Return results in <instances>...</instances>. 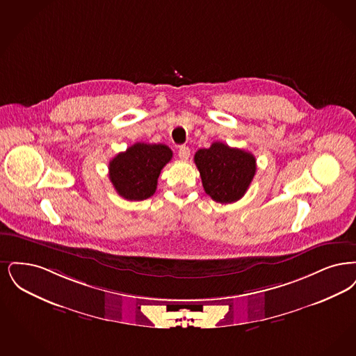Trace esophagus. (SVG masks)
<instances>
[{"instance_id": "obj_1", "label": "esophagus", "mask_w": 356, "mask_h": 356, "mask_svg": "<svg viewBox=\"0 0 356 356\" xmlns=\"http://www.w3.org/2000/svg\"><path fill=\"white\" fill-rule=\"evenodd\" d=\"M178 155H179V158L181 159H188V156H190V149L187 147V146H181L179 147V150H178Z\"/></svg>"}]
</instances>
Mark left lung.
Segmentation results:
<instances>
[{"mask_svg": "<svg viewBox=\"0 0 356 356\" xmlns=\"http://www.w3.org/2000/svg\"><path fill=\"white\" fill-rule=\"evenodd\" d=\"M194 162L206 194L219 203L239 201L257 171L254 155L222 142H214L209 149H200L194 155Z\"/></svg>", "mask_w": 356, "mask_h": 356, "instance_id": "obj_1", "label": "left lung"}]
</instances>
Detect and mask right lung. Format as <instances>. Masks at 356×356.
I'll use <instances>...</instances> for the list:
<instances>
[{
    "label": "right lung",
    "instance_id": "obj_1",
    "mask_svg": "<svg viewBox=\"0 0 356 356\" xmlns=\"http://www.w3.org/2000/svg\"><path fill=\"white\" fill-rule=\"evenodd\" d=\"M171 158L166 145L137 142L108 162V178L124 200L143 201L154 194L161 170Z\"/></svg>",
    "mask_w": 356,
    "mask_h": 356
}]
</instances>
